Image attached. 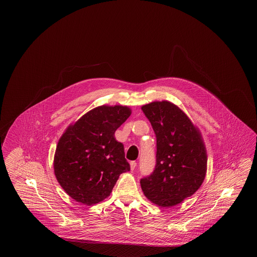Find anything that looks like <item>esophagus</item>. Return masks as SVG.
<instances>
[{
	"label": "esophagus",
	"instance_id": "1",
	"mask_svg": "<svg viewBox=\"0 0 257 257\" xmlns=\"http://www.w3.org/2000/svg\"><path fill=\"white\" fill-rule=\"evenodd\" d=\"M130 167H131V170L134 171L135 169H136V167H137V162H136V161H132V162L130 163Z\"/></svg>",
	"mask_w": 257,
	"mask_h": 257
}]
</instances>
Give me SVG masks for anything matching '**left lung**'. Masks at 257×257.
<instances>
[{"instance_id": "obj_1", "label": "left lung", "mask_w": 257, "mask_h": 257, "mask_svg": "<svg viewBox=\"0 0 257 257\" xmlns=\"http://www.w3.org/2000/svg\"><path fill=\"white\" fill-rule=\"evenodd\" d=\"M156 135V166L141 179L147 198L171 207L194 195L203 182L207 154L199 130L183 110L169 101L142 107Z\"/></svg>"}]
</instances>
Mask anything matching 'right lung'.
Returning a JSON list of instances; mask_svg holds the SVG:
<instances>
[{
	"mask_svg": "<svg viewBox=\"0 0 257 257\" xmlns=\"http://www.w3.org/2000/svg\"><path fill=\"white\" fill-rule=\"evenodd\" d=\"M126 106H99L68 126L58 143L54 171L78 202L93 205L110 196L122 172L130 171L124 147L114 138L130 116Z\"/></svg>",
	"mask_w": 257,
	"mask_h": 257,
	"instance_id": "add662e5",
	"label": "right lung"
}]
</instances>
